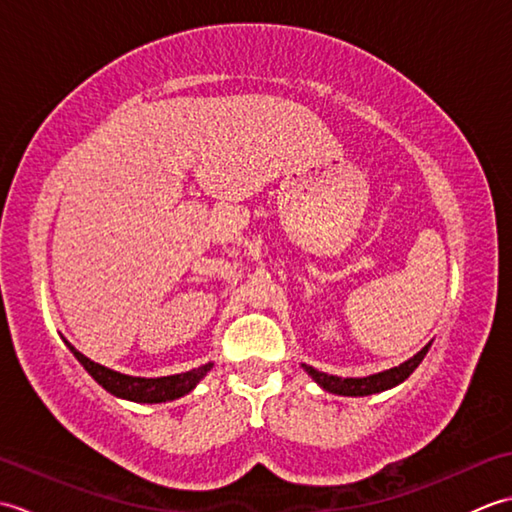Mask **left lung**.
Returning <instances> with one entry per match:
<instances>
[{
    "label": "left lung",
    "instance_id": "obj_1",
    "mask_svg": "<svg viewBox=\"0 0 512 512\" xmlns=\"http://www.w3.org/2000/svg\"><path fill=\"white\" fill-rule=\"evenodd\" d=\"M429 347H431V343L424 345L416 356H411L409 361L400 363L398 367H391V369H385V372L363 376V378L332 376V374L319 372V369H314L310 365H303V369H306V372L312 376L314 383H319L325 391H330V394L369 396V394H380V391L396 387V385L402 383V380H407L413 374V369H416L422 363V358H424V354L429 352Z\"/></svg>",
    "mask_w": 512,
    "mask_h": 512
}]
</instances>
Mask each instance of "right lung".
Here are the masks:
<instances>
[{"label":"right lung","mask_w":512,"mask_h":512,"mask_svg":"<svg viewBox=\"0 0 512 512\" xmlns=\"http://www.w3.org/2000/svg\"><path fill=\"white\" fill-rule=\"evenodd\" d=\"M65 345L70 347V352L76 356L85 372H88L96 383H99L103 389L110 391L116 398H125L132 402H167V400H176L200 383V380L206 376V372L213 367V363H206L202 367H195L191 372L184 374H173V376H160V378H140V376H127L121 372H114V369L99 365L90 361L88 356H83L74 345L65 341Z\"/></svg>","instance_id":"obj_1"}]
</instances>
